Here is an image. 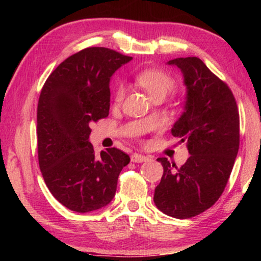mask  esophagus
<instances>
[{
	"label": "esophagus",
	"mask_w": 261,
	"mask_h": 261,
	"mask_svg": "<svg viewBox=\"0 0 261 261\" xmlns=\"http://www.w3.org/2000/svg\"><path fill=\"white\" fill-rule=\"evenodd\" d=\"M149 160V158L144 155V154H132L131 155V161L132 162H146Z\"/></svg>",
	"instance_id": "obj_1"
}]
</instances>
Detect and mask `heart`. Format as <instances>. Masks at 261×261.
I'll return each instance as SVG.
<instances>
[{
  "label": "heart",
  "mask_w": 261,
  "mask_h": 261,
  "mask_svg": "<svg viewBox=\"0 0 261 261\" xmlns=\"http://www.w3.org/2000/svg\"><path fill=\"white\" fill-rule=\"evenodd\" d=\"M136 81L139 85L146 90L152 98L159 95L166 96L176 86L174 78L169 73L156 69H145L136 74ZM125 95V86L122 83H117L115 87L114 99L116 102H121Z\"/></svg>",
  "instance_id": "1"
}]
</instances>
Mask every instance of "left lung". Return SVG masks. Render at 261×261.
Returning <instances> with one entry per match:
<instances>
[{"mask_svg": "<svg viewBox=\"0 0 261 261\" xmlns=\"http://www.w3.org/2000/svg\"><path fill=\"white\" fill-rule=\"evenodd\" d=\"M183 73L185 110L171 129L187 141L190 158L177 168L167 158L154 202L163 213L189 219L213 206L222 194L240 148V114L230 88L198 57L168 62Z\"/></svg>", "mask_w": 261, "mask_h": 261, "instance_id": "1", "label": "left lung"}]
</instances>
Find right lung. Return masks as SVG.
Here are the masks:
<instances>
[{"label": "right lung", "mask_w": 261, "mask_h": 261, "mask_svg": "<svg viewBox=\"0 0 261 261\" xmlns=\"http://www.w3.org/2000/svg\"><path fill=\"white\" fill-rule=\"evenodd\" d=\"M132 57L105 47L68 57L43 85L38 102L39 166L50 193L78 213L107 206L130 158L117 148L95 154L91 123L109 114L110 77Z\"/></svg>", "instance_id": "obj_1"}]
</instances>
